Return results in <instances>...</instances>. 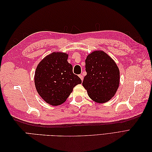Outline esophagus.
I'll list each match as a JSON object with an SVG mask.
<instances>
[{
  "instance_id": "obj_1",
  "label": "esophagus",
  "mask_w": 152,
  "mask_h": 152,
  "mask_svg": "<svg viewBox=\"0 0 152 152\" xmlns=\"http://www.w3.org/2000/svg\"><path fill=\"white\" fill-rule=\"evenodd\" d=\"M79 77H80V79H81V80H82V81L83 80V79H84V77H83V75H82V74H80V75H79Z\"/></svg>"
}]
</instances>
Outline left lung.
<instances>
[{
    "mask_svg": "<svg viewBox=\"0 0 152 152\" xmlns=\"http://www.w3.org/2000/svg\"><path fill=\"white\" fill-rule=\"evenodd\" d=\"M82 86L89 98L98 103L111 99L120 84V71L116 63L108 54L96 50L87 55Z\"/></svg>",
    "mask_w": 152,
    "mask_h": 152,
    "instance_id": "left-lung-1",
    "label": "left lung"
}]
</instances>
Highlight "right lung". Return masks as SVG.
I'll return each instance as SVG.
<instances>
[{"label": "right lung", "instance_id": "1", "mask_svg": "<svg viewBox=\"0 0 152 152\" xmlns=\"http://www.w3.org/2000/svg\"><path fill=\"white\" fill-rule=\"evenodd\" d=\"M68 54L54 52L44 58L36 68L34 82L37 93L44 102L58 106L63 103L73 87L82 83L67 61Z\"/></svg>", "mask_w": 152, "mask_h": 152}]
</instances>
